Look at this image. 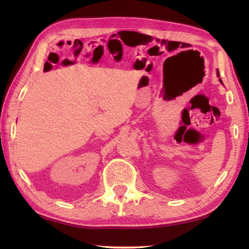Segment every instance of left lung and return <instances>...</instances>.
Segmentation results:
<instances>
[{
  "label": "left lung",
  "mask_w": 249,
  "mask_h": 249,
  "mask_svg": "<svg viewBox=\"0 0 249 249\" xmlns=\"http://www.w3.org/2000/svg\"><path fill=\"white\" fill-rule=\"evenodd\" d=\"M217 75H218V77H219V71H218V72H217ZM219 81H220V82H221V83H223V81H221V79H219Z\"/></svg>",
  "instance_id": "1"
}]
</instances>
